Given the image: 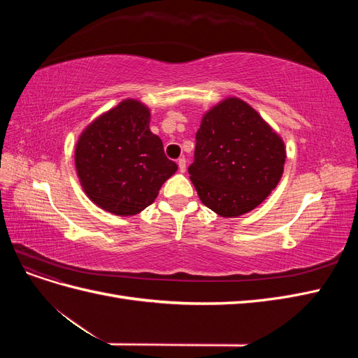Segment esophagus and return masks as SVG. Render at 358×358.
<instances>
[{
    "mask_svg": "<svg viewBox=\"0 0 358 358\" xmlns=\"http://www.w3.org/2000/svg\"><path fill=\"white\" fill-rule=\"evenodd\" d=\"M178 166H179V171L180 173H185V170H187V161H185V158H179L178 159Z\"/></svg>",
    "mask_w": 358,
    "mask_h": 358,
    "instance_id": "34e87169",
    "label": "esophagus"
}]
</instances>
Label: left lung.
<instances>
[{
	"label": "left lung",
	"mask_w": 358,
	"mask_h": 358,
	"mask_svg": "<svg viewBox=\"0 0 358 358\" xmlns=\"http://www.w3.org/2000/svg\"><path fill=\"white\" fill-rule=\"evenodd\" d=\"M196 138L189 179L201 203L222 218L255 209L282 178V137L237 96H227L203 115Z\"/></svg>",
	"instance_id": "8db88e82"
}]
</instances>
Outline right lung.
<instances>
[{"label": "right lung", "instance_id": "1", "mask_svg": "<svg viewBox=\"0 0 358 358\" xmlns=\"http://www.w3.org/2000/svg\"><path fill=\"white\" fill-rule=\"evenodd\" d=\"M150 109L125 99L83 128L74 149V166L88 199L117 216H134L158 197L178 166L164 155L161 138L150 131Z\"/></svg>", "mask_w": 358, "mask_h": 358}]
</instances>
